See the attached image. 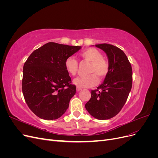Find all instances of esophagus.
<instances>
[{
    "mask_svg": "<svg viewBox=\"0 0 158 158\" xmlns=\"http://www.w3.org/2000/svg\"><path fill=\"white\" fill-rule=\"evenodd\" d=\"M80 90H82V88L79 87H76V91H77V92H80Z\"/></svg>",
    "mask_w": 158,
    "mask_h": 158,
    "instance_id": "1",
    "label": "esophagus"
}]
</instances>
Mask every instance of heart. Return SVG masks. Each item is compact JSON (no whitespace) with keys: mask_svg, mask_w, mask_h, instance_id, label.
<instances>
[{"mask_svg":"<svg viewBox=\"0 0 158 158\" xmlns=\"http://www.w3.org/2000/svg\"><path fill=\"white\" fill-rule=\"evenodd\" d=\"M80 56L85 61L90 63L91 65L88 73L89 74L84 77H77L73 80V83L79 88H90L98 82V77L102 80L106 77L109 71V64L103 59L102 52L95 48H88L80 53ZM65 68L68 73L74 76L78 69V63L73 56H69L66 59Z\"/></svg>","mask_w":158,"mask_h":158,"instance_id":"heart-1","label":"heart"}]
</instances>
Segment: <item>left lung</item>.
<instances>
[{
  "instance_id": "obj_1",
  "label": "left lung",
  "mask_w": 158,
  "mask_h": 158,
  "mask_svg": "<svg viewBox=\"0 0 158 158\" xmlns=\"http://www.w3.org/2000/svg\"><path fill=\"white\" fill-rule=\"evenodd\" d=\"M95 47L106 53L109 71L98 89L91 91V98L85 107L94 118L107 120L117 114L125 104L132 88V71L130 62L121 49L106 44Z\"/></svg>"
}]
</instances>
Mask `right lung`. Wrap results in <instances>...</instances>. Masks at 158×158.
I'll list each match as a JSON object with an SVG mask.
<instances>
[{
	"label": "right lung",
	"mask_w": 158,
	"mask_h": 158,
	"mask_svg": "<svg viewBox=\"0 0 158 158\" xmlns=\"http://www.w3.org/2000/svg\"><path fill=\"white\" fill-rule=\"evenodd\" d=\"M82 47L49 42L33 51L23 68L22 92L32 112L45 120L59 118L69 108L76 86L65 68Z\"/></svg>",
	"instance_id": "obj_1"
}]
</instances>
